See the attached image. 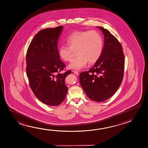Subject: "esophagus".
<instances>
[{
    "label": "esophagus",
    "mask_w": 148,
    "mask_h": 148,
    "mask_svg": "<svg viewBox=\"0 0 148 148\" xmlns=\"http://www.w3.org/2000/svg\"><path fill=\"white\" fill-rule=\"evenodd\" d=\"M73 73H75L76 75H79V72L77 71H73Z\"/></svg>",
    "instance_id": "obj_1"
}]
</instances>
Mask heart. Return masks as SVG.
Instances as JSON below:
<instances>
[{
    "label": "heart",
    "mask_w": 148,
    "mask_h": 148,
    "mask_svg": "<svg viewBox=\"0 0 148 148\" xmlns=\"http://www.w3.org/2000/svg\"><path fill=\"white\" fill-rule=\"evenodd\" d=\"M69 46L61 45L58 49V54L64 62L70 61L73 52L77 58L73 59L68 65L70 69L80 70L87 65L97 61L102 53V37L95 30L75 31L68 36L66 40Z\"/></svg>",
    "instance_id": "b5f03b06"
}]
</instances>
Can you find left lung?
<instances>
[{
    "label": "left lung",
    "instance_id": "8db88e82",
    "mask_svg": "<svg viewBox=\"0 0 148 148\" xmlns=\"http://www.w3.org/2000/svg\"><path fill=\"white\" fill-rule=\"evenodd\" d=\"M104 36V45L93 67L79 75L81 87L91 100L101 102L116 92L123 80L124 56L120 43L109 30L97 27Z\"/></svg>",
    "mask_w": 148,
    "mask_h": 148
}]
</instances>
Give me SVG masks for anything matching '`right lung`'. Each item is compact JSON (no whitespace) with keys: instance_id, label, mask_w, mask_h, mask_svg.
Returning <instances> with one entry per match:
<instances>
[{"instance_id":"obj_1","label":"right lung","mask_w":148,"mask_h":148,"mask_svg":"<svg viewBox=\"0 0 148 148\" xmlns=\"http://www.w3.org/2000/svg\"><path fill=\"white\" fill-rule=\"evenodd\" d=\"M63 26L40 30L35 36L26 54V73L30 88L39 100L56 106L65 99L68 88L65 80L70 70L60 73L65 65L58 50Z\"/></svg>"}]
</instances>
